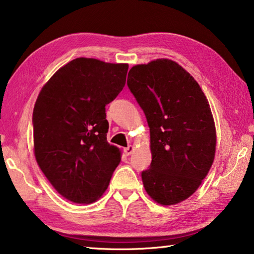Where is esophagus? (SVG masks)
<instances>
[{
  "mask_svg": "<svg viewBox=\"0 0 254 254\" xmlns=\"http://www.w3.org/2000/svg\"><path fill=\"white\" fill-rule=\"evenodd\" d=\"M133 151H134V147H133V145H128V147L124 148V153H126V156H130Z\"/></svg>",
  "mask_w": 254,
  "mask_h": 254,
  "instance_id": "esophagus-1",
  "label": "esophagus"
}]
</instances>
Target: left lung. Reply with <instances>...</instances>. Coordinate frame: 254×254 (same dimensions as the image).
Returning <instances> with one entry per match:
<instances>
[{
  "label": "left lung",
  "mask_w": 254,
  "mask_h": 254,
  "mask_svg": "<svg viewBox=\"0 0 254 254\" xmlns=\"http://www.w3.org/2000/svg\"><path fill=\"white\" fill-rule=\"evenodd\" d=\"M127 86L150 127L145 191L161 205L187 199L213 165L216 132L207 98L189 72L169 59L133 66Z\"/></svg>",
  "instance_id": "obj_1"
}]
</instances>
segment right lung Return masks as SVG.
Wrapping results in <instances>:
<instances>
[{"label":"right lung","instance_id":"1","mask_svg":"<svg viewBox=\"0 0 254 254\" xmlns=\"http://www.w3.org/2000/svg\"><path fill=\"white\" fill-rule=\"evenodd\" d=\"M127 64L76 58L55 72L33 109L34 156L54 188L76 204L97 200L121 161L106 140L105 106L126 85Z\"/></svg>","mask_w":254,"mask_h":254}]
</instances>
